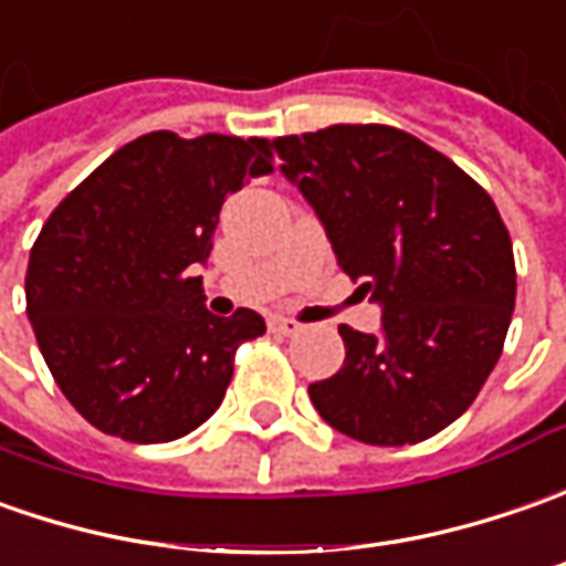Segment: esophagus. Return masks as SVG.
I'll return each instance as SVG.
<instances>
[{"label": "esophagus", "instance_id": "1", "mask_svg": "<svg viewBox=\"0 0 566 566\" xmlns=\"http://www.w3.org/2000/svg\"><path fill=\"white\" fill-rule=\"evenodd\" d=\"M269 328H272L275 335H297L303 325L294 319H284V316H272V319H269Z\"/></svg>", "mask_w": 566, "mask_h": 566}]
</instances>
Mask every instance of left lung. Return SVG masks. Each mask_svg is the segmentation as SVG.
<instances>
[{"instance_id":"obj_1","label":"left lung","mask_w":566,"mask_h":566,"mask_svg":"<svg viewBox=\"0 0 566 566\" xmlns=\"http://www.w3.org/2000/svg\"><path fill=\"white\" fill-rule=\"evenodd\" d=\"M316 209L344 272L381 303V332L342 325L344 366L316 385L350 439H432L476 400L516 301L495 200L444 153L388 125H332L256 144Z\"/></svg>"}]
</instances>
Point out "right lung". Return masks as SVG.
<instances>
[{"label":"right lung","instance_id":"right-lung-1","mask_svg":"<svg viewBox=\"0 0 566 566\" xmlns=\"http://www.w3.org/2000/svg\"><path fill=\"white\" fill-rule=\"evenodd\" d=\"M224 134L153 130L52 209L24 279L40 354L71 407L106 436L159 444L219 410L253 310L212 316L203 279L228 193L272 166Z\"/></svg>","mask_w":566,"mask_h":566}]
</instances>
